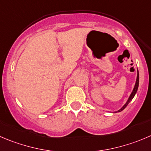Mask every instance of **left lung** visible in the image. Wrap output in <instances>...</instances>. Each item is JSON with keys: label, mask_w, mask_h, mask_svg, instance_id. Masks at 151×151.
<instances>
[{"label": "left lung", "mask_w": 151, "mask_h": 151, "mask_svg": "<svg viewBox=\"0 0 151 151\" xmlns=\"http://www.w3.org/2000/svg\"><path fill=\"white\" fill-rule=\"evenodd\" d=\"M139 71H138V70H137V80H136L135 86H134V89H133L132 92H131V94H130L129 97H128V100H127V102H125V105H124L123 106H122V108H120V109L118 110L117 111H115V113H116V112H121V111H123V110L125 109V108H126L127 105H128V104H129V102H131V100H132L133 98L134 97V96H135V94H136V93H137V90H138V87H139Z\"/></svg>", "instance_id": "left-lung-1"}]
</instances>
